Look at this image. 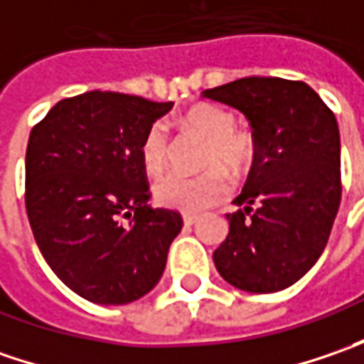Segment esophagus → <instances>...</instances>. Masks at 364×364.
<instances>
[{
    "label": "esophagus",
    "mask_w": 364,
    "mask_h": 364,
    "mask_svg": "<svg viewBox=\"0 0 364 364\" xmlns=\"http://www.w3.org/2000/svg\"><path fill=\"white\" fill-rule=\"evenodd\" d=\"M184 225H186V227H192V225H196V223H198V217H196V215H184Z\"/></svg>",
    "instance_id": "34e87169"
}]
</instances>
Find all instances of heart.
I'll use <instances>...</instances> for the list:
<instances>
[{
    "instance_id": "1",
    "label": "heart",
    "mask_w": 364,
    "mask_h": 364,
    "mask_svg": "<svg viewBox=\"0 0 364 364\" xmlns=\"http://www.w3.org/2000/svg\"><path fill=\"white\" fill-rule=\"evenodd\" d=\"M186 127L208 139L206 168H213L200 176L168 174L154 186V196L164 208L180 210L186 215H198L220 203L229 190L231 174H245L257 156V141L249 132L237 129V119L231 111L218 105L194 107L184 117ZM141 166L147 174L158 176L170 161V133L164 123H154L147 129L139 147Z\"/></svg>"
}]
</instances>
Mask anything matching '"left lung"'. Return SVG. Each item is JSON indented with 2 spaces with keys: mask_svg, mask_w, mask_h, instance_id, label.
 Returning <instances> with one entry per match:
<instances>
[{
  "mask_svg": "<svg viewBox=\"0 0 364 364\" xmlns=\"http://www.w3.org/2000/svg\"><path fill=\"white\" fill-rule=\"evenodd\" d=\"M241 111L257 156L229 235L215 251L225 282L251 294L296 284L314 267L341 206V132L334 113L300 80L247 77L203 91ZM257 205V209H253Z\"/></svg>",
  "mask_w": 364,
  "mask_h": 364,
  "instance_id": "1",
  "label": "left lung"
}]
</instances>
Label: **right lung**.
Instances as JSON below:
<instances>
[{
  "instance_id": "add662e5",
  "label": "right lung",
  "mask_w": 364,
  "mask_h": 364,
  "mask_svg": "<svg viewBox=\"0 0 364 364\" xmlns=\"http://www.w3.org/2000/svg\"><path fill=\"white\" fill-rule=\"evenodd\" d=\"M172 105L89 91L58 101L30 133V227L50 269L85 300L123 306L160 282L182 217L147 204L139 147Z\"/></svg>"
}]
</instances>
